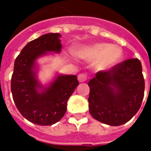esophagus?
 Segmentation results:
<instances>
[{
    "label": "esophagus",
    "instance_id": "34e87169",
    "mask_svg": "<svg viewBox=\"0 0 151 151\" xmlns=\"http://www.w3.org/2000/svg\"><path fill=\"white\" fill-rule=\"evenodd\" d=\"M78 79L80 82H84L87 80V76L86 75L85 73H80L78 76Z\"/></svg>",
    "mask_w": 151,
    "mask_h": 151
}]
</instances>
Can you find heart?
<instances>
[{"label":"heart","mask_w":151,"mask_h":151,"mask_svg":"<svg viewBox=\"0 0 151 151\" xmlns=\"http://www.w3.org/2000/svg\"><path fill=\"white\" fill-rule=\"evenodd\" d=\"M76 56L84 60L95 59L94 65L99 70L111 69L123 56V50L117 45L99 43L82 47L75 51Z\"/></svg>","instance_id":"heart-1"}]
</instances>
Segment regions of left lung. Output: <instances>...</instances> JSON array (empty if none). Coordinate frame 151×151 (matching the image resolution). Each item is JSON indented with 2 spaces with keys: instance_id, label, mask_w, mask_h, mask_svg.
Masks as SVG:
<instances>
[{
  "instance_id": "left-lung-1",
  "label": "left lung",
  "mask_w": 151,
  "mask_h": 151,
  "mask_svg": "<svg viewBox=\"0 0 151 151\" xmlns=\"http://www.w3.org/2000/svg\"><path fill=\"white\" fill-rule=\"evenodd\" d=\"M88 86L92 117L111 126L124 124L136 115L144 97L142 64L138 59L126 60L97 73Z\"/></svg>"
}]
</instances>
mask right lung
I'll return each instance as SVG.
<instances>
[{
    "label": "right lung",
    "mask_w": 151,
    "mask_h": 151,
    "mask_svg": "<svg viewBox=\"0 0 151 151\" xmlns=\"http://www.w3.org/2000/svg\"><path fill=\"white\" fill-rule=\"evenodd\" d=\"M59 33H48L32 40L16 58L11 78L13 99L22 116L39 125H52L66 112L67 101L79 82L76 75L56 76L48 86L38 81L36 60L48 52L59 53Z\"/></svg>",
    "instance_id": "add662e5"
}]
</instances>
